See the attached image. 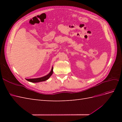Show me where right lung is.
Masks as SVG:
<instances>
[{"mask_svg":"<svg viewBox=\"0 0 122 122\" xmlns=\"http://www.w3.org/2000/svg\"><path fill=\"white\" fill-rule=\"evenodd\" d=\"M53 73V68L51 69V72L48 74L47 75L44 76L42 77H41V78H34V79H26L28 81H30L31 82H41L44 81H45L49 79V77L52 75Z\"/></svg>","mask_w":122,"mask_h":122,"instance_id":"obj_1","label":"right lung"}]
</instances>
